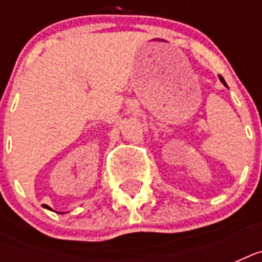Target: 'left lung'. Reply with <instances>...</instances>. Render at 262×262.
<instances>
[{"label":"left lung","mask_w":262,"mask_h":262,"mask_svg":"<svg viewBox=\"0 0 262 262\" xmlns=\"http://www.w3.org/2000/svg\"><path fill=\"white\" fill-rule=\"evenodd\" d=\"M219 79H220V81H222V83H223L224 85L227 87V84H226V81H224V79H223V77H222V76H219Z\"/></svg>","instance_id":"8db88e82"}]
</instances>
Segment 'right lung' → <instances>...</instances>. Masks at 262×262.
Instances as JSON below:
<instances>
[{
  "mask_svg": "<svg viewBox=\"0 0 262 262\" xmlns=\"http://www.w3.org/2000/svg\"><path fill=\"white\" fill-rule=\"evenodd\" d=\"M43 207H45V208H47V209H51V208H50V207H47V205H43Z\"/></svg>",
  "mask_w": 262,
  "mask_h": 262,
  "instance_id": "add662e5",
  "label": "right lung"
}]
</instances>
